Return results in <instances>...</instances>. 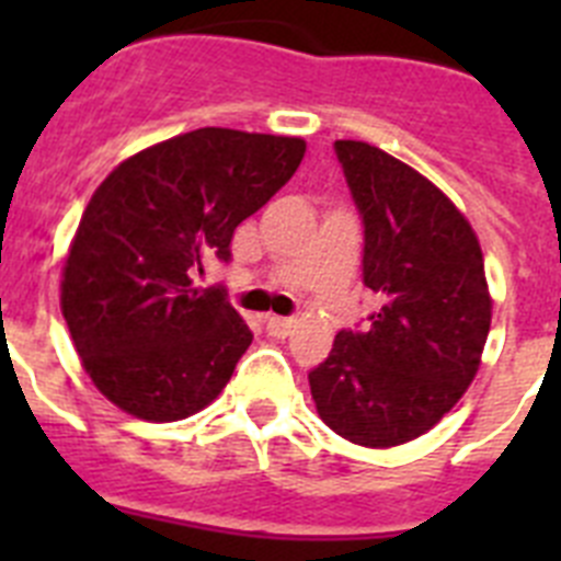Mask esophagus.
Listing matches in <instances>:
<instances>
[{"label": "esophagus", "mask_w": 561, "mask_h": 561, "mask_svg": "<svg viewBox=\"0 0 561 561\" xmlns=\"http://www.w3.org/2000/svg\"><path fill=\"white\" fill-rule=\"evenodd\" d=\"M295 329V320L291 317H266V331L272 336H289Z\"/></svg>", "instance_id": "34e87169"}]
</instances>
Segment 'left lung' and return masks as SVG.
I'll return each mask as SVG.
<instances>
[{
  "label": "left lung",
  "mask_w": 561,
  "mask_h": 561,
  "mask_svg": "<svg viewBox=\"0 0 561 561\" xmlns=\"http://www.w3.org/2000/svg\"><path fill=\"white\" fill-rule=\"evenodd\" d=\"M365 230L362 280L379 297L365 331H340L309 374L320 419L362 447H399L435 427L478 374L492 300L483 252L458 207L419 171L336 140Z\"/></svg>",
  "instance_id": "8db88e82"
}]
</instances>
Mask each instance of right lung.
Wrapping results in <instances>:
<instances>
[{
	"instance_id": "add662e5",
	"label": "right lung",
	"mask_w": 561,
	"mask_h": 561,
	"mask_svg": "<svg viewBox=\"0 0 561 561\" xmlns=\"http://www.w3.org/2000/svg\"><path fill=\"white\" fill-rule=\"evenodd\" d=\"M300 137L196 128L114 168L78 225L61 311L89 379L126 413L180 421L221 393L252 331L225 289H196L205 261L230 264L236 227L275 196Z\"/></svg>"
}]
</instances>
